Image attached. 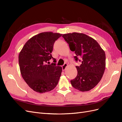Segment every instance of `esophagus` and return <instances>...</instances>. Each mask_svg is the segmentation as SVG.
<instances>
[{
    "mask_svg": "<svg viewBox=\"0 0 122 122\" xmlns=\"http://www.w3.org/2000/svg\"><path fill=\"white\" fill-rule=\"evenodd\" d=\"M67 66H68V64H65L63 66H62V70H66V68L67 67Z\"/></svg>",
    "mask_w": 122,
    "mask_h": 122,
    "instance_id": "34e87169",
    "label": "esophagus"
}]
</instances>
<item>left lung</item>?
<instances>
[{"label": "left lung", "mask_w": 122, "mask_h": 122, "mask_svg": "<svg viewBox=\"0 0 122 122\" xmlns=\"http://www.w3.org/2000/svg\"><path fill=\"white\" fill-rule=\"evenodd\" d=\"M72 51H75L76 61H81L76 66L77 75L71 80L73 87L81 92L92 90L97 86L104 74L106 56L98 43L82 33L73 32L62 35ZM80 58L81 60H79Z\"/></svg>", "instance_id": "obj_1"}]
</instances>
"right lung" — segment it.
Here are the masks:
<instances>
[{
	"label": "right lung",
	"mask_w": 122,
	"mask_h": 122,
	"mask_svg": "<svg viewBox=\"0 0 122 122\" xmlns=\"http://www.w3.org/2000/svg\"><path fill=\"white\" fill-rule=\"evenodd\" d=\"M62 34L44 32L28 40L19 54L20 72L28 86L43 93L53 90L61 76L62 68L55 63L47 65L51 58L54 43Z\"/></svg>",
	"instance_id": "1"
}]
</instances>
